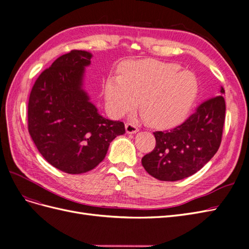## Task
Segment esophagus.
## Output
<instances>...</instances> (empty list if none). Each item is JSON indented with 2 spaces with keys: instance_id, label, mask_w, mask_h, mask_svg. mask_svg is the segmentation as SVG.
Instances as JSON below:
<instances>
[{
  "instance_id": "obj_1",
  "label": "esophagus",
  "mask_w": 249,
  "mask_h": 249,
  "mask_svg": "<svg viewBox=\"0 0 249 249\" xmlns=\"http://www.w3.org/2000/svg\"><path fill=\"white\" fill-rule=\"evenodd\" d=\"M125 131H126V133H129V134H134V133H137L139 131V129L135 124L126 123L125 124Z\"/></svg>"
}]
</instances>
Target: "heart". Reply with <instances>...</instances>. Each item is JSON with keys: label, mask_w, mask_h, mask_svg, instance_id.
Instances as JSON below:
<instances>
[{"label": "heart", "mask_w": 249, "mask_h": 249, "mask_svg": "<svg viewBox=\"0 0 249 249\" xmlns=\"http://www.w3.org/2000/svg\"><path fill=\"white\" fill-rule=\"evenodd\" d=\"M179 65L143 59L124 63L119 78H109L104 92L111 110L123 115L140 99V111L154 126H169L183 120L196 100L198 82Z\"/></svg>", "instance_id": "1"}]
</instances>
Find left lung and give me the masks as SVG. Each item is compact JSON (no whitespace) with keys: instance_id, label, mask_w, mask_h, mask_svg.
Listing matches in <instances>:
<instances>
[{"instance_id":"obj_1","label":"left lung","mask_w":249,"mask_h":249,"mask_svg":"<svg viewBox=\"0 0 249 249\" xmlns=\"http://www.w3.org/2000/svg\"><path fill=\"white\" fill-rule=\"evenodd\" d=\"M222 93L223 87L220 89ZM224 119L222 95L202 102L182 124L171 130L154 132L156 146L142 158V166L152 177L167 182L194 175L219 148Z\"/></svg>"}]
</instances>
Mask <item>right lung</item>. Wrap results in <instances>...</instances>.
Masks as SVG:
<instances>
[{"mask_svg": "<svg viewBox=\"0 0 249 249\" xmlns=\"http://www.w3.org/2000/svg\"><path fill=\"white\" fill-rule=\"evenodd\" d=\"M92 55L72 50L57 58L35 81L28 103V130L41 156L71 175L96 167L124 124L103 117L83 90Z\"/></svg>", "mask_w": 249, "mask_h": 249, "instance_id": "obj_1", "label": "right lung"}]
</instances>
